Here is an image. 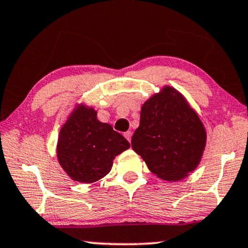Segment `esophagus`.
<instances>
[{"label":"esophagus","mask_w":248,"mask_h":248,"mask_svg":"<svg viewBox=\"0 0 248 248\" xmlns=\"http://www.w3.org/2000/svg\"><path fill=\"white\" fill-rule=\"evenodd\" d=\"M124 136H125V139H126L128 142H131V138H132V132H131V131L125 132V133H124Z\"/></svg>","instance_id":"34e87169"}]
</instances>
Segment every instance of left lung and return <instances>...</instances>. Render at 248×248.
I'll return each instance as SVG.
<instances>
[{
	"label": "left lung",
	"instance_id": "1",
	"mask_svg": "<svg viewBox=\"0 0 248 248\" xmlns=\"http://www.w3.org/2000/svg\"><path fill=\"white\" fill-rule=\"evenodd\" d=\"M207 132L188 100L174 87L164 85L141 107L140 126L132 149L149 170L169 182L184 180L202 159Z\"/></svg>",
	"mask_w": 248,
	"mask_h": 248
}]
</instances>
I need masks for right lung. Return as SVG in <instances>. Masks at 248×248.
Segmentation results:
<instances>
[{
    "mask_svg": "<svg viewBox=\"0 0 248 248\" xmlns=\"http://www.w3.org/2000/svg\"><path fill=\"white\" fill-rule=\"evenodd\" d=\"M128 148L124 136L98 121L94 107L76 103L60 128L56 153L71 180L95 184L109 173L115 156Z\"/></svg>",
    "mask_w": 248,
    "mask_h": 248,
    "instance_id": "obj_1",
    "label": "right lung"
}]
</instances>
